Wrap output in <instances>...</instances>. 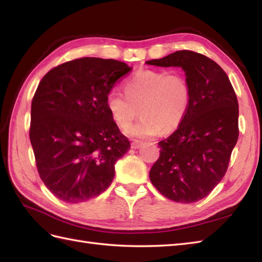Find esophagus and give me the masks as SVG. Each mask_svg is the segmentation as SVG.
Returning <instances> with one entry per match:
<instances>
[{
	"label": "esophagus",
	"mask_w": 262,
	"mask_h": 262,
	"mask_svg": "<svg viewBox=\"0 0 262 262\" xmlns=\"http://www.w3.org/2000/svg\"><path fill=\"white\" fill-rule=\"evenodd\" d=\"M142 145H143V142H140V141H134V142H133V143L130 144V147H132V148H134V149H137V148L142 147Z\"/></svg>",
	"instance_id": "34e87169"
}]
</instances>
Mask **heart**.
<instances>
[{
	"label": "heart",
	"mask_w": 262,
	"mask_h": 262,
	"mask_svg": "<svg viewBox=\"0 0 262 262\" xmlns=\"http://www.w3.org/2000/svg\"><path fill=\"white\" fill-rule=\"evenodd\" d=\"M124 92L111 90L105 105L113 119L125 128L138 115L142 118L126 129V134L137 138H149L160 130L170 133L182 122L190 105L191 88L179 72L159 70L138 71L124 84Z\"/></svg>",
	"instance_id": "1"
}]
</instances>
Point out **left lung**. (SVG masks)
Segmentation results:
<instances>
[{
    "instance_id": "1",
    "label": "left lung",
    "mask_w": 262,
    "mask_h": 262,
    "mask_svg": "<svg viewBox=\"0 0 262 262\" xmlns=\"http://www.w3.org/2000/svg\"><path fill=\"white\" fill-rule=\"evenodd\" d=\"M146 64L181 68L191 88L190 105L177 130L159 142L152 185L177 203L198 202L223 179L238 137V104L229 76L213 59L179 51Z\"/></svg>"
}]
</instances>
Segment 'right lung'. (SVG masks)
<instances>
[{
    "label": "right lung",
    "instance_id": "right-lung-1",
    "mask_svg": "<svg viewBox=\"0 0 262 262\" xmlns=\"http://www.w3.org/2000/svg\"><path fill=\"white\" fill-rule=\"evenodd\" d=\"M130 71L119 60L83 57L54 68L39 83L30 142L42 182L63 202H86L113 182L115 163L130 144L105 98Z\"/></svg>",
    "mask_w": 262,
    "mask_h": 262
}]
</instances>
